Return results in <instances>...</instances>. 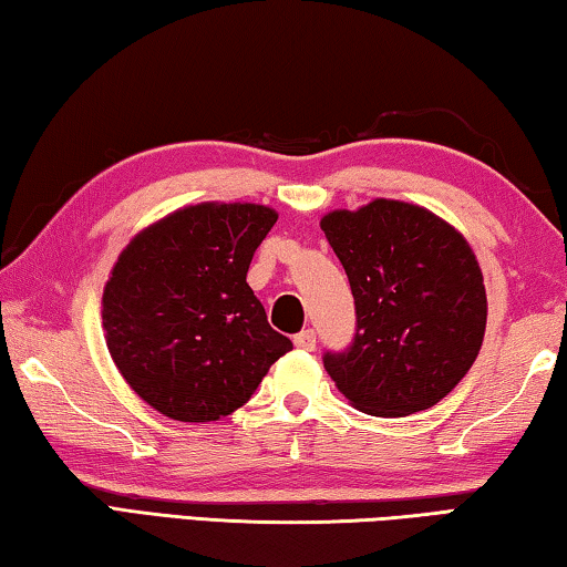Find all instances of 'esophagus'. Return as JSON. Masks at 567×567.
Instances as JSON below:
<instances>
[{
	"label": "esophagus",
	"instance_id": "1",
	"mask_svg": "<svg viewBox=\"0 0 567 567\" xmlns=\"http://www.w3.org/2000/svg\"><path fill=\"white\" fill-rule=\"evenodd\" d=\"M293 344H296V349L313 351V347H317V333H313V329H306V331H301V333H296Z\"/></svg>",
	"mask_w": 567,
	"mask_h": 567
}]
</instances>
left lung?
<instances>
[{
	"mask_svg": "<svg viewBox=\"0 0 567 567\" xmlns=\"http://www.w3.org/2000/svg\"><path fill=\"white\" fill-rule=\"evenodd\" d=\"M321 230L349 276L354 341L323 357L357 410L406 416L447 396L482 349L487 293L465 236L416 203L331 210Z\"/></svg>",
	"mask_w": 567,
	"mask_h": 567,
	"instance_id": "8db88e82",
	"label": "left lung"
}]
</instances>
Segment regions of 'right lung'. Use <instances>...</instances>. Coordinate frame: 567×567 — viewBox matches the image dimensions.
Masks as SVG:
<instances>
[{
	"mask_svg": "<svg viewBox=\"0 0 567 567\" xmlns=\"http://www.w3.org/2000/svg\"><path fill=\"white\" fill-rule=\"evenodd\" d=\"M276 220L258 203H198L151 223L117 256L102 331L117 371L155 412L216 422L293 349L246 284Z\"/></svg>",
	"mask_w": 567,
	"mask_h": 567,
	"instance_id": "obj_1",
	"label": "right lung"
}]
</instances>
